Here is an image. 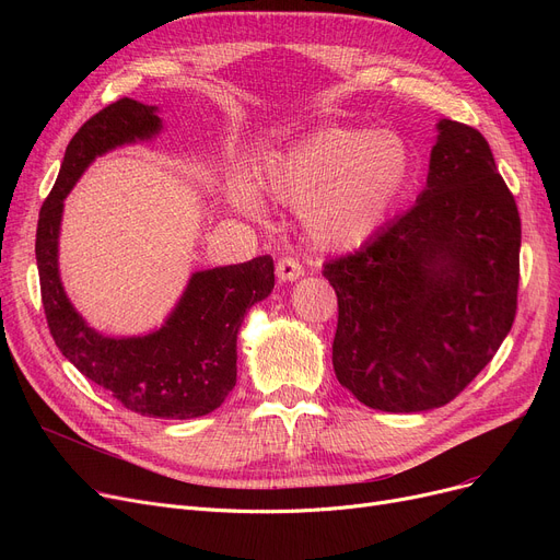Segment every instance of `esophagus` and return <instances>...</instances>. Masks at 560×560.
I'll list each match as a JSON object with an SVG mask.
<instances>
[{
    "instance_id": "34e87169",
    "label": "esophagus",
    "mask_w": 560,
    "mask_h": 560,
    "mask_svg": "<svg viewBox=\"0 0 560 560\" xmlns=\"http://www.w3.org/2000/svg\"><path fill=\"white\" fill-rule=\"evenodd\" d=\"M277 277H279V281H281V283H292V281H298L300 277H304L302 262H300L298 258H290V256L279 258V262H277Z\"/></svg>"
}]
</instances>
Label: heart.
Instances as JSON below:
<instances>
[{
    "label": "heart",
    "mask_w": 560,
    "mask_h": 560,
    "mask_svg": "<svg viewBox=\"0 0 560 560\" xmlns=\"http://www.w3.org/2000/svg\"><path fill=\"white\" fill-rule=\"evenodd\" d=\"M413 179L416 154L401 133L331 127L275 154L258 176V188L300 206L319 247L351 249L384 229ZM229 203L247 218L262 215L249 182L231 184Z\"/></svg>",
    "instance_id": "heart-1"
}]
</instances>
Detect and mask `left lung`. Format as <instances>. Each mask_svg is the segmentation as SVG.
Wrapping results in <instances>:
<instances>
[{"label":"left lung","instance_id":"8db88e82","mask_svg":"<svg viewBox=\"0 0 560 560\" xmlns=\"http://www.w3.org/2000/svg\"><path fill=\"white\" fill-rule=\"evenodd\" d=\"M435 127L413 209L322 272L338 295L340 386L386 413L450 404L492 361L517 308L515 199L477 129Z\"/></svg>","mask_w":560,"mask_h":560}]
</instances>
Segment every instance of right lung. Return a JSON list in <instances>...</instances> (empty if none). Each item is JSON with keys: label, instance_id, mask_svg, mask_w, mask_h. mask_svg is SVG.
Wrapping results in <instances>:
<instances>
[{"label": "right lung", "instance_id": "1", "mask_svg": "<svg viewBox=\"0 0 560 560\" xmlns=\"http://www.w3.org/2000/svg\"><path fill=\"white\" fill-rule=\"evenodd\" d=\"M159 106L117 100L93 115L70 140L61 172L45 199L36 260L43 306L63 357L125 408L147 418L192 420L209 416L235 386L238 334L247 311L275 288V260L192 272L163 325L142 336L113 338L93 329L66 295L58 272L63 201L97 156L161 133Z\"/></svg>", "mask_w": 560, "mask_h": 560}]
</instances>
